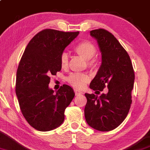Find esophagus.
Segmentation results:
<instances>
[{"label":"esophagus","mask_w":150,"mask_h":150,"mask_svg":"<svg viewBox=\"0 0 150 150\" xmlns=\"http://www.w3.org/2000/svg\"><path fill=\"white\" fill-rule=\"evenodd\" d=\"M74 93H75L76 96H78V95H80V94H83V93H82L81 91H79V90H77V89H75L74 90Z\"/></svg>","instance_id":"esophagus-1"}]
</instances>
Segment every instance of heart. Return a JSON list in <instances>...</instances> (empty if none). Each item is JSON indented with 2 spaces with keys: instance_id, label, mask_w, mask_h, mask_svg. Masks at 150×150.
I'll return each instance as SVG.
<instances>
[{
  "instance_id": "obj_1",
  "label": "heart",
  "mask_w": 150,
  "mask_h": 150,
  "mask_svg": "<svg viewBox=\"0 0 150 150\" xmlns=\"http://www.w3.org/2000/svg\"><path fill=\"white\" fill-rule=\"evenodd\" d=\"M74 52L86 60V67L90 69H94L99 65V59L95 54L96 46L88 41H82L74 48ZM60 64L63 69H67L69 66V56L63 52L60 56ZM89 81V77L86 74H71L67 77V81L76 88H82Z\"/></svg>"
}]
</instances>
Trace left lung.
<instances>
[{
	"instance_id": "obj_1",
	"label": "left lung",
	"mask_w": 150,
	"mask_h": 150,
	"mask_svg": "<svg viewBox=\"0 0 150 150\" xmlns=\"http://www.w3.org/2000/svg\"><path fill=\"white\" fill-rule=\"evenodd\" d=\"M90 34L97 40L101 65L89 87L96 93L105 88L108 91L100 96L85 94L87 102L84 116L90 127L108 132L120 126L129 113L134 72L128 53L112 33L99 28L91 30Z\"/></svg>"
}]
</instances>
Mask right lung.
<instances>
[{
	"label": "right lung",
	"instance_id": "obj_1",
	"mask_svg": "<svg viewBox=\"0 0 150 150\" xmlns=\"http://www.w3.org/2000/svg\"><path fill=\"white\" fill-rule=\"evenodd\" d=\"M79 32L44 29L33 37L21 59L16 93L21 111L28 123L38 131L56 129L64 120V111L75 94L64 84L54 94L49 88L51 75L60 71V56Z\"/></svg>",
	"mask_w": 150,
	"mask_h": 150
}]
</instances>
